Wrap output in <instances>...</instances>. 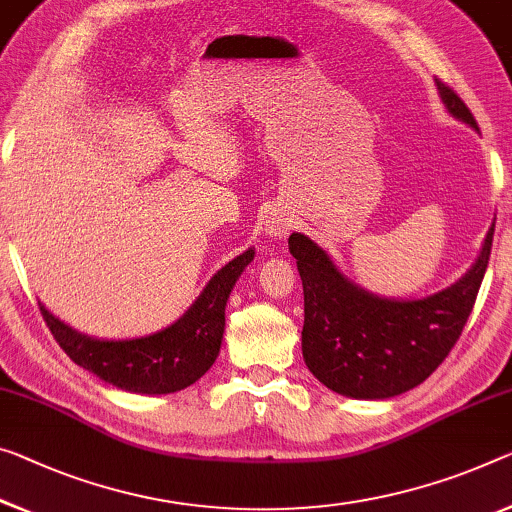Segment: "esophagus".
I'll list each match as a JSON object with an SVG mask.
<instances>
[{
    "label": "esophagus",
    "mask_w": 512,
    "mask_h": 512,
    "mask_svg": "<svg viewBox=\"0 0 512 512\" xmlns=\"http://www.w3.org/2000/svg\"><path fill=\"white\" fill-rule=\"evenodd\" d=\"M290 231V219L286 215H270L265 219V233L270 235V238H283Z\"/></svg>",
    "instance_id": "34e87169"
}]
</instances>
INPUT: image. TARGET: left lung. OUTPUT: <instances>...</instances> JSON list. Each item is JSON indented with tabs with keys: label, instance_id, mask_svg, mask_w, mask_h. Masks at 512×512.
Here are the masks:
<instances>
[{
	"label": "left lung",
	"instance_id": "1",
	"mask_svg": "<svg viewBox=\"0 0 512 512\" xmlns=\"http://www.w3.org/2000/svg\"><path fill=\"white\" fill-rule=\"evenodd\" d=\"M455 119L478 130L469 107L437 82ZM494 226L474 267L451 288L423 300H382L336 270L325 251L302 233L288 238L304 288L302 352L327 389L350 398H393L421 384L458 343L474 309L492 251Z\"/></svg>",
	"mask_w": 512,
	"mask_h": 512
}]
</instances>
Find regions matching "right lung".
<instances>
[{"instance_id": "add662e5", "label": "right lung", "mask_w": 512, "mask_h": 512, "mask_svg": "<svg viewBox=\"0 0 512 512\" xmlns=\"http://www.w3.org/2000/svg\"><path fill=\"white\" fill-rule=\"evenodd\" d=\"M251 258L254 249L224 265L174 325L130 341L84 336L54 318L43 304L38 306L61 350L77 366L130 393H174L190 387L215 364L224 336L226 300Z\"/></svg>"}]
</instances>
